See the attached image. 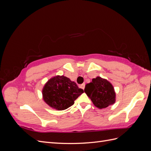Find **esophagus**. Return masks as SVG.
<instances>
[{
  "label": "esophagus",
  "mask_w": 151,
  "mask_h": 151,
  "mask_svg": "<svg viewBox=\"0 0 151 151\" xmlns=\"http://www.w3.org/2000/svg\"><path fill=\"white\" fill-rule=\"evenodd\" d=\"M81 88L83 89H84V88H85V84H81Z\"/></svg>",
  "instance_id": "1"
}]
</instances>
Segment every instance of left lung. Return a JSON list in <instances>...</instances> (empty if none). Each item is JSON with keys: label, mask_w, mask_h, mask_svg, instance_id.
<instances>
[{"label": "left lung", "mask_w": 151, "mask_h": 151, "mask_svg": "<svg viewBox=\"0 0 151 151\" xmlns=\"http://www.w3.org/2000/svg\"><path fill=\"white\" fill-rule=\"evenodd\" d=\"M84 92L96 107L106 108L115 104L116 93L110 82L101 77H96L85 86Z\"/></svg>", "instance_id": "left-lung-1"}]
</instances>
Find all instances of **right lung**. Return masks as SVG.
I'll use <instances>...</instances> for the list:
<instances>
[{
  "label": "right lung",
  "mask_w": 151,
  "mask_h": 151,
  "mask_svg": "<svg viewBox=\"0 0 151 151\" xmlns=\"http://www.w3.org/2000/svg\"><path fill=\"white\" fill-rule=\"evenodd\" d=\"M84 91L64 76H55L45 84L42 89L43 101L52 109L64 110L74 104Z\"/></svg>",
  "instance_id": "right-lung-1"
}]
</instances>
